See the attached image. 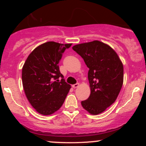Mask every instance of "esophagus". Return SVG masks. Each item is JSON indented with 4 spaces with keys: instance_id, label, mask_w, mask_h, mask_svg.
Returning a JSON list of instances; mask_svg holds the SVG:
<instances>
[{
    "instance_id": "1",
    "label": "esophagus",
    "mask_w": 146,
    "mask_h": 146,
    "mask_svg": "<svg viewBox=\"0 0 146 146\" xmlns=\"http://www.w3.org/2000/svg\"><path fill=\"white\" fill-rule=\"evenodd\" d=\"M79 86H80V84H79L78 83H77V84H73L72 86H73V88H78Z\"/></svg>"
}]
</instances>
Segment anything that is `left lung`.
I'll use <instances>...</instances> for the list:
<instances>
[{
  "label": "left lung",
  "mask_w": 146,
  "mask_h": 146,
  "mask_svg": "<svg viewBox=\"0 0 146 146\" xmlns=\"http://www.w3.org/2000/svg\"><path fill=\"white\" fill-rule=\"evenodd\" d=\"M89 68L88 78L90 94L81 102L91 115H98L115 102L123 82V66L109 45L94 40L73 46Z\"/></svg>",
  "instance_id": "8db88e82"
}]
</instances>
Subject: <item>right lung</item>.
<instances>
[{
    "label": "right lung",
    "mask_w": 146,
    "mask_h": 146,
    "mask_svg": "<svg viewBox=\"0 0 146 146\" xmlns=\"http://www.w3.org/2000/svg\"><path fill=\"white\" fill-rule=\"evenodd\" d=\"M72 44L47 42L29 55L22 70L25 93L38 113L49 115L63 104L71 85L65 82L59 66L62 53ZM62 77L60 81L58 79Z\"/></svg>",
    "instance_id": "add662e5"
}]
</instances>
